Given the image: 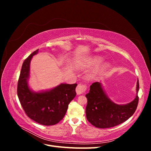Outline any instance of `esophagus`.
I'll list each match as a JSON object with an SVG mask.
<instances>
[{
  "instance_id": "1",
  "label": "esophagus",
  "mask_w": 151,
  "mask_h": 151,
  "mask_svg": "<svg viewBox=\"0 0 151 151\" xmlns=\"http://www.w3.org/2000/svg\"><path fill=\"white\" fill-rule=\"evenodd\" d=\"M87 89V86L85 84H79L76 88V93L77 94L80 95L83 94Z\"/></svg>"
}]
</instances>
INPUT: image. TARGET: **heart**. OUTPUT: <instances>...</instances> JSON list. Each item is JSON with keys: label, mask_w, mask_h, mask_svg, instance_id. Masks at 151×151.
Returning a JSON list of instances; mask_svg holds the SVG:
<instances>
[{"label": "heart", "mask_w": 151, "mask_h": 151, "mask_svg": "<svg viewBox=\"0 0 151 151\" xmlns=\"http://www.w3.org/2000/svg\"><path fill=\"white\" fill-rule=\"evenodd\" d=\"M103 58L96 56L91 58L89 60L87 61L86 63H85V66L88 67H96L101 64V63L103 62ZM109 67V64L108 63H104L103 65H102L94 72V75L98 76V75L102 74L103 73H104L108 69Z\"/></svg>", "instance_id": "b5f03b06"}]
</instances>
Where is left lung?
Masks as SVG:
<instances>
[{
  "mask_svg": "<svg viewBox=\"0 0 151 151\" xmlns=\"http://www.w3.org/2000/svg\"><path fill=\"white\" fill-rule=\"evenodd\" d=\"M139 89L137 80L135 99L127 104H118L108 98L101 83H94L90 86L89 92L86 94L88 99L86 108L87 120L99 129L113 127L125 122L133 115L137 107Z\"/></svg>",
  "mask_w": 151,
  "mask_h": 151,
  "instance_id": "obj_1",
  "label": "left lung"
}]
</instances>
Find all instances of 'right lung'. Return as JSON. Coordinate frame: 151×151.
<instances>
[{
	"mask_svg": "<svg viewBox=\"0 0 151 151\" xmlns=\"http://www.w3.org/2000/svg\"><path fill=\"white\" fill-rule=\"evenodd\" d=\"M38 50L32 53L22 63L17 84V96L29 118L43 125H53L64 117L68 104L76 96L77 84L62 83L46 91L36 92L29 88L30 62Z\"/></svg>",
	"mask_w": 151,
	"mask_h": 151,
	"instance_id": "add662e5",
	"label": "right lung"
}]
</instances>
